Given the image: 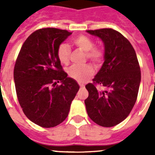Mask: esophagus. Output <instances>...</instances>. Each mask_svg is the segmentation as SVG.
Here are the masks:
<instances>
[{
  "mask_svg": "<svg viewBox=\"0 0 155 155\" xmlns=\"http://www.w3.org/2000/svg\"><path fill=\"white\" fill-rule=\"evenodd\" d=\"M79 85H80V87H81V88H84V84H79Z\"/></svg>",
  "mask_w": 155,
  "mask_h": 155,
  "instance_id": "obj_1",
  "label": "esophagus"
}]
</instances>
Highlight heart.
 <instances>
[{"label": "heart", "mask_w": 155, "mask_h": 155, "mask_svg": "<svg viewBox=\"0 0 155 155\" xmlns=\"http://www.w3.org/2000/svg\"><path fill=\"white\" fill-rule=\"evenodd\" d=\"M73 43L79 50L85 53V56L88 60L94 64H99L103 61L104 52L100 48L94 47V42L85 35H79L73 39ZM71 56V49L66 43H62L57 49V57L61 64H68ZM70 78L77 81L83 83L94 73L93 68L90 64L83 66L72 65L67 70Z\"/></svg>", "instance_id": "obj_1"}]
</instances>
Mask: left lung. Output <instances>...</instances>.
Returning a JSON list of instances; mask_svg holds the SVG:
<instances>
[{"mask_svg":"<svg viewBox=\"0 0 155 155\" xmlns=\"http://www.w3.org/2000/svg\"><path fill=\"white\" fill-rule=\"evenodd\" d=\"M87 32L102 39L105 46L102 68L94 83L85 86L88 91L84 100L87 115L98 125L114 127L129 116L137 98L141 74L136 52L128 39L113 28ZM94 84L107 90L98 91Z\"/></svg>","mask_w":155,"mask_h":155,"instance_id":"8db88e82","label":"left lung"}]
</instances>
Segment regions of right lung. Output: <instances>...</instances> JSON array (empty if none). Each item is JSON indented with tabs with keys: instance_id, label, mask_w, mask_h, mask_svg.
Masks as SVG:
<instances>
[{
	"instance_id": "add662e5",
	"label": "right lung",
	"mask_w": 155,
	"mask_h": 155,
	"mask_svg": "<svg viewBox=\"0 0 155 155\" xmlns=\"http://www.w3.org/2000/svg\"><path fill=\"white\" fill-rule=\"evenodd\" d=\"M71 34L55 28L36 30L25 41L16 60L14 81L19 104L28 120L45 128L65 120L80 87L63 71L57 57L59 46Z\"/></svg>"
}]
</instances>
